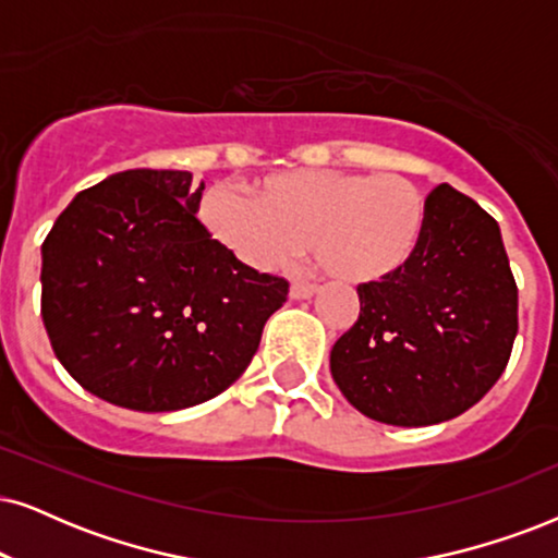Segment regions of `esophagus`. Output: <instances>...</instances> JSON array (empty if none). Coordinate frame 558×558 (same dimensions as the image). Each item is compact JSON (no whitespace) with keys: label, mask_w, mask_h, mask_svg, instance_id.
Instances as JSON below:
<instances>
[{"label":"esophagus","mask_w":558,"mask_h":558,"mask_svg":"<svg viewBox=\"0 0 558 558\" xmlns=\"http://www.w3.org/2000/svg\"><path fill=\"white\" fill-rule=\"evenodd\" d=\"M319 291L314 283H306V280H293L291 283V299H312V295Z\"/></svg>","instance_id":"1"}]
</instances>
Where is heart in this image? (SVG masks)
Segmentation results:
<instances>
[{"label":"heart","mask_w":558,"mask_h":558,"mask_svg":"<svg viewBox=\"0 0 558 558\" xmlns=\"http://www.w3.org/2000/svg\"><path fill=\"white\" fill-rule=\"evenodd\" d=\"M250 193L252 201L227 187L208 190L201 221L255 270L283 267L312 246L331 278L371 283L407 267L425 234V193L397 172L295 169L255 182Z\"/></svg>","instance_id":"b5f03b06"}]
</instances>
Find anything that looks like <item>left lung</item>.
<instances>
[{"label": "left lung", "instance_id": "left-lung-1", "mask_svg": "<svg viewBox=\"0 0 558 558\" xmlns=\"http://www.w3.org/2000/svg\"><path fill=\"white\" fill-rule=\"evenodd\" d=\"M361 314L335 342L331 376L357 412L399 427L453 420L510 361L518 286L497 221L469 195H427L420 250L407 267L357 286Z\"/></svg>", "mask_w": 558, "mask_h": 558}]
</instances>
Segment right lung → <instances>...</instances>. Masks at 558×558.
<instances>
[{
    "label": "right lung",
    "instance_id": "obj_1",
    "mask_svg": "<svg viewBox=\"0 0 558 558\" xmlns=\"http://www.w3.org/2000/svg\"><path fill=\"white\" fill-rule=\"evenodd\" d=\"M203 182L129 169L82 190L44 242L40 314L63 368L136 412L227 391L259 348L288 280L239 263L197 221Z\"/></svg>",
    "mask_w": 558,
    "mask_h": 558
}]
</instances>
